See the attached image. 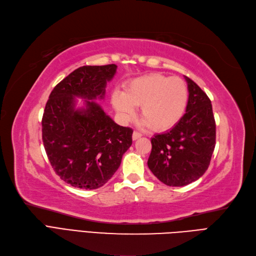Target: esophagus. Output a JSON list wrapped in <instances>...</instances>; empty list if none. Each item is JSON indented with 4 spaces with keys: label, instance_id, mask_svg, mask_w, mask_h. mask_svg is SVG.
<instances>
[{
    "label": "esophagus",
    "instance_id": "34e87169",
    "mask_svg": "<svg viewBox=\"0 0 256 256\" xmlns=\"http://www.w3.org/2000/svg\"><path fill=\"white\" fill-rule=\"evenodd\" d=\"M140 136H142V134H140V132H136V131H134V134H132V140H136L140 138Z\"/></svg>",
    "mask_w": 256,
    "mask_h": 256
}]
</instances>
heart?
Segmentation results:
<instances>
[{"mask_svg": "<svg viewBox=\"0 0 256 256\" xmlns=\"http://www.w3.org/2000/svg\"><path fill=\"white\" fill-rule=\"evenodd\" d=\"M188 104V86L179 77L152 73L132 79L124 92H114L112 104L122 122H129L140 106L142 124L156 131L174 128L183 118Z\"/></svg>", "mask_w": 256, "mask_h": 256, "instance_id": "heart-1", "label": "heart"}]
</instances>
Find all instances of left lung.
Wrapping results in <instances>:
<instances>
[{
	"instance_id": "8db88e82",
	"label": "left lung",
	"mask_w": 256,
	"mask_h": 256,
	"mask_svg": "<svg viewBox=\"0 0 256 256\" xmlns=\"http://www.w3.org/2000/svg\"><path fill=\"white\" fill-rule=\"evenodd\" d=\"M188 104L180 122L152 138L147 165L168 186H184L198 180L210 162L216 143V124L208 95L185 76Z\"/></svg>"
}]
</instances>
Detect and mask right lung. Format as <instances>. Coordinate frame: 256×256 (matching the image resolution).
Returning a JSON list of instances; mask_svg holds the SVG:
<instances>
[{"instance_id":"obj_1","label":"right lung","mask_w":256,"mask_h":256,"mask_svg":"<svg viewBox=\"0 0 256 256\" xmlns=\"http://www.w3.org/2000/svg\"><path fill=\"white\" fill-rule=\"evenodd\" d=\"M116 64L84 66L50 94L42 118V140L50 165L74 188L95 190L107 183L132 144V130L106 114L96 100L116 73ZM75 97L85 107L74 108Z\"/></svg>"}]
</instances>
